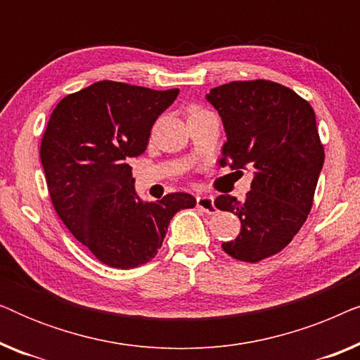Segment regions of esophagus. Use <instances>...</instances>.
I'll use <instances>...</instances> for the list:
<instances>
[{"label": "esophagus", "mask_w": 360, "mask_h": 360, "mask_svg": "<svg viewBox=\"0 0 360 360\" xmlns=\"http://www.w3.org/2000/svg\"><path fill=\"white\" fill-rule=\"evenodd\" d=\"M196 206H198L200 210H203L205 213L208 214H214L216 211V206H214V198L211 195H198L196 196Z\"/></svg>", "instance_id": "esophagus-1"}]
</instances>
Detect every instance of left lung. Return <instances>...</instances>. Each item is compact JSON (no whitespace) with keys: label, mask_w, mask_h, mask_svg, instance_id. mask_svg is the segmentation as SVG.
Listing matches in <instances>:
<instances>
[{"label":"left lung","mask_w":360,"mask_h":360,"mask_svg":"<svg viewBox=\"0 0 360 360\" xmlns=\"http://www.w3.org/2000/svg\"><path fill=\"white\" fill-rule=\"evenodd\" d=\"M206 101L218 111L228 139L219 165L254 175L244 201L231 195L214 200L216 208L240 219L239 236L223 249L243 262H259L280 252L311 210L324 164L316 116L293 90L267 80L211 88Z\"/></svg>","instance_id":"obj_1"}]
</instances>
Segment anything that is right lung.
Here are the masks:
<instances>
[{
  "label": "right lung",
  "mask_w": 360,
  "mask_h": 360,
  "mask_svg": "<svg viewBox=\"0 0 360 360\" xmlns=\"http://www.w3.org/2000/svg\"><path fill=\"white\" fill-rule=\"evenodd\" d=\"M179 90L157 91L103 80L58 103L41 144L53 208L103 264L134 269L155 257L170 219L193 208L190 193L144 201L129 159L144 154L157 117Z\"/></svg>",
  "instance_id": "1"
}]
</instances>
